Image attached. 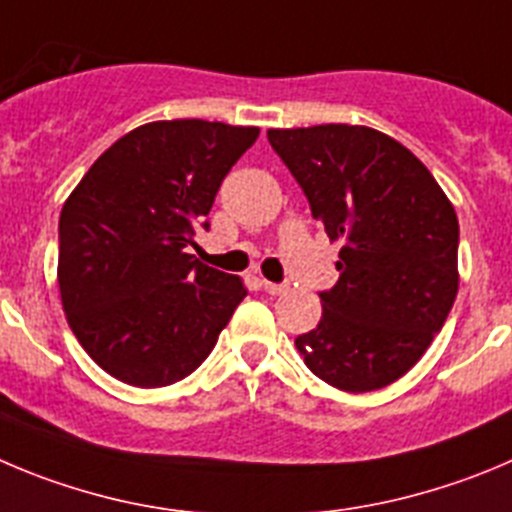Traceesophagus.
Returning a JSON list of instances; mask_svg holds the SVG:
<instances>
[{
    "instance_id": "esophagus-1",
    "label": "esophagus",
    "mask_w": 512,
    "mask_h": 512,
    "mask_svg": "<svg viewBox=\"0 0 512 512\" xmlns=\"http://www.w3.org/2000/svg\"><path fill=\"white\" fill-rule=\"evenodd\" d=\"M262 290H265V293H270V295H283V293H288V285L270 283V280H262Z\"/></svg>"
}]
</instances>
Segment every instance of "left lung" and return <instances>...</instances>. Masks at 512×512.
I'll list each match as a JSON object with an SVG mask.
<instances>
[{
	"label": "left lung",
	"instance_id": "left-lung-1",
	"mask_svg": "<svg viewBox=\"0 0 512 512\" xmlns=\"http://www.w3.org/2000/svg\"><path fill=\"white\" fill-rule=\"evenodd\" d=\"M267 141L341 245L321 323L295 348L336 389H384L424 356L455 303V207L427 166L376 128H270Z\"/></svg>",
	"mask_w": 512,
	"mask_h": 512
}]
</instances>
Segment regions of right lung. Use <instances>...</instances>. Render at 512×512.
I'll return each mask as SVG.
<instances>
[{
	"instance_id": "add662e5",
	"label": "right lung",
	"mask_w": 512,
	"mask_h": 512,
	"mask_svg": "<svg viewBox=\"0 0 512 512\" xmlns=\"http://www.w3.org/2000/svg\"><path fill=\"white\" fill-rule=\"evenodd\" d=\"M260 128L199 118L133 128L98 156L60 212L65 318L95 364L138 389L189 376L247 295L194 260V229Z\"/></svg>"
}]
</instances>
